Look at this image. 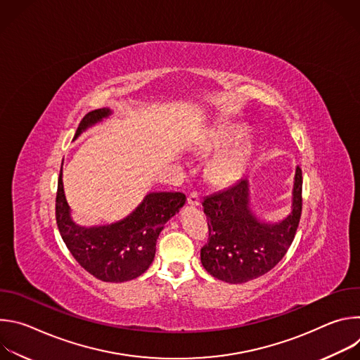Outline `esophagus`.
Here are the masks:
<instances>
[{
  "label": "esophagus",
  "instance_id": "34e87169",
  "mask_svg": "<svg viewBox=\"0 0 360 360\" xmlns=\"http://www.w3.org/2000/svg\"><path fill=\"white\" fill-rule=\"evenodd\" d=\"M188 203L191 205V207H198V205L200 203V195L198 191H192L188 195Z\"/></svg>",
  "mask_w": 360,
  "mask_h": 360
}]
</instances>
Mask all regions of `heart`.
<instances>
[{
    "label": "heart",
    "instance_id": "b5f03b06",
    "mask_svg": "<svg viewBox=\"0 0 360 360\" xmlns=\"http://www.w3.org/2000/svg\"><path fill=\"white\" fill-rule=\"evenodd\" d=\"M240 134H242L240 128L225 127L217 132V135L211 139L208 148L219 149V148L228 146L235 139H238ZM243 161H245V150L242 148H235L224 152L222 155H219L211 162L208 168V176L211 182L217 185L232 184L240 175Z\"/></svg>",
    "mask_w": 360,
    "mask_h": 360
}]
</instances>
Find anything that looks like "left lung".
<instances>
[{
    "label": "left lung",
    "instance_id": "1",
    "mask_svg": "<svg viewBox=\"0 0 360 360\" xmlns=\"http://www.w3.org/2000/svg\"><path fill=\"white\" fill-rule=\"evenodd\" d=\"M302 169L293 184L290 215L275 225L259 222L250 212L245 179L203 199L208 219V243L200 249V262L214 278L228 283H245L272 268L290 248L302 214Z\"/></svg>",
    "mask_w": 360,
    "mask_h": 360
}]
</instances>
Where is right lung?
Instances as JSON below:
<instances>
[{
  "label": "right lung",
  "instance_id": "add662e5",
  "mask_svg": "<svg viewBox=\"0 0 360 360\" xmlns=\"http://www.w3.org/2000/svg\"><path fill=\"white\" fill-rule=\"evenodd\" d=\"M110 115L101 108L88 112L79 122L75 138L89 125ZM181 192H153L124 221L98 228H81L70 217L63 186V168L56 198V219L68 250L92 276L104 282H127L142 275L153 261L157 239L167 221L184 207Z\"/></svg>",
  "mask_w": 360,
  "mask_h": 360
}]
</instances>
